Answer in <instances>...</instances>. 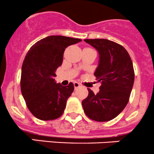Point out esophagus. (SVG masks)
I'll list each match as a JSON object with an SVG mask.
<instances>
[{
	"mask_svg": "<svg viewBox=\"0 0 154 154\" xmlns=\"http://www.w3.org/2000/svg\"><path fill=\"white\" fill-rule=\"evenodd\" d=\"M74 88H75V89H76V88H78V87H80V84L79 83H77V82H74Z\"/></svg>",
	"mask_w": 154,
	"mask_h": 154,
	"instance_id": "esophagus-1",
	"label": "esophagus"
}]
</instances>
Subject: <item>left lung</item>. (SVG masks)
<instances>
[{
	"label": "left lung",
	"mask_w": 154,
	"mask_h": 154,
	"mask_svg": "<svg viewBox=\"0 0 154 154\" xmlns=\"http://www.w3.org/2000/svg\"><path fill=\"white\" fill-rule=\"evenodd\" d=\"M99 53L98 67L94 72L101 83L96 94L88 88L82 101L86 115L96 122H108L119 116L130 99L134 83V69L128 52L121 45L103 38L85 39Z\"/></svg>",
	"instance_id": "1"
}]
</instances>
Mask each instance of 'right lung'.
Instances as JSON below:
<instances>
[{"mask_svg":"<svg viewBox=\"0 0 154 154\" xmlns=\"http://www.w3.org/2000/svg\"><path fill=\"white\" fill-rule=\"evenodd\" d=\"M80 38L50 35L33 45L21 68V90L30 112L38 119L51 121L60 118L74 89L56 83L55 71L63 63L66 48L80 42Z\"/></svg>","mask_w":154,"mask_h":154,"instance_id":"add662e5","label":"right lung"}]
</instances>
